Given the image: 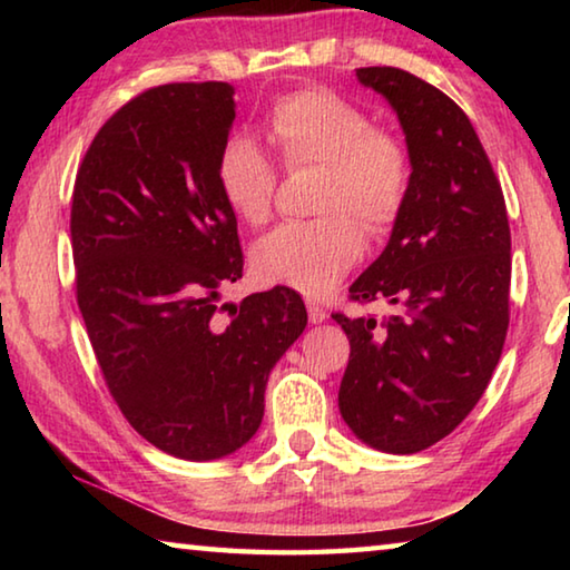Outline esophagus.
Instances as JSON below:
<instances>
[{
    "instance_id": "obj_1",
    "label": "esophagus",
    "mask_w": 570,
    "mask_h": 570,
    "mask_svg": "<svg viewBox=\"0 0 570 570\" xmlns=\"http://www.w3.org/2000/svg\"><path fill=\"white\" fill-rule=\"evenodd\" d=\"M306 308H308V322H312V324H322V322L330 320L326 308L320 306L316 302H306Z\"/></svg>"
}]
</instances>
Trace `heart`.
<instances>
[{"mask_svg":"<svg viewBox=\"0 0 570 570\" xmlns=\"http://www.w3.org/2000/svg\"><path fill=\"white\" fill-rule=\"evenodd\" d=\"M268 132L286 168L322 166L316 220L274 228L250 250L256 276L306 296H322L360 262L364 226L387 230L410 193V158L387 130L372 128L356 105L326 90H298L276 100ZM220 196L250 226L266 224L276 168L246 135L224 142L216 163Z\"/></svg>","mask_w":570,"mask_h":570,"instance_id":"heart-1","label":"heart"}]
</instances>
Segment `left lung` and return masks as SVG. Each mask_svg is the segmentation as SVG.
Segmentation results:
<instances>
[{
    "instance_id": "obj_1",
    "label": "left lung",
    "mask_w": 570,
    "mask_h": 570,
    "mask_svg": "<svg viewBox=\"0 0 570 570\" xmlns=\"http://www.w3.org/2000/svg\"><path fill=\"white\" fill-rule=\"evenodd\" d=\"M356 80L397 112L410 193L387 246L350 286L384 322L334 314L350 336L340 412L364 445L412 455L450 435L485 392L508 332L510 228L478 132L445 92L397 67Z\"/></svg>"
}]
</instances>
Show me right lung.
<instances>
[{
  "label": "right lung",
  "instance_id": "add662e5",
  "mask_svg": "<svg viewBox=\"0 0 570 570\" xmlns=\"http://www.w3.org/2000/svg\"><path fill=\"white\" fill-rule=\"evenodd\" d=\"M234 118L228 82L142 92L95 135L72 196L77 304L102 377L150 445L193 462L256 435L268 374L306 326L286 286L216 316L244 274L216 178Z\"/></svg>",
  "mask_w": 570,
  "mask_h": 570
}]
</instances>
